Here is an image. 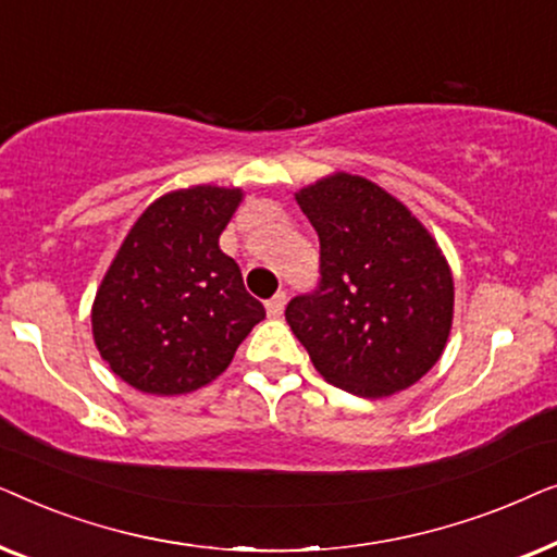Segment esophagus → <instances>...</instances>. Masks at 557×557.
Here are the masks:
<instances>
[{
	"label": "esophagus",
	"mask_w": 557,
	"mask_h": 557,
	"mask_svg": "<svg viewBox=\"0 0 557 557\" xmlns=\"http://www.w3.org/2000/svg\"><path fill=\"white\" fill-rule=\"evenodd\" d=\"M284 307H286V294L278 292L276 296H271L269 301H265V311H269L271 319H278L284 314Z\"/></svg>",
	"instance_id": "34e87169"
}]
</instances>
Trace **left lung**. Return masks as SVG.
<instances>
[{"label":"left lung","instance_id":"left-lung-1","mask_svg":"<svg viewBox=\"0 0 557 557\" xmlns=\"http://www.w3.org/2000/svg\"><path fill=\"white\" fill-rule=\"evenodd\" d=\"M319 235V286L286 322L326 383L383 398L444 355L454 276L421 220L375 182L337 172L296 193Z\"/></svg>","mask_w":557,"mask_h":557}]
</instances>
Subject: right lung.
Returning a JSON list of instances; mask_svg holds the SVG:
<instances>
[{
    "mask_svg": "<svg viewBox=\"0 0 557 557\" xmlns=\"http://www.w3.org/2000/svg\"><path fill=\"white\" fill-rule=\"evenodd\" d=\"M243 189L197 185L149 205L96 292L98 352L136 391L182 395L223 375L265 317L218 240Z\"/></svg>",
    "mask_w": 557,
    "mask_h": 557,
    "instance_id": "1",
    "label": "right lung"
}]
</instances>
